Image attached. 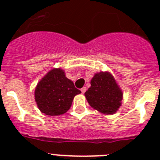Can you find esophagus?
Listing matches in <instances>:
<instances>
[{
	"mask_svg": "<svg viewBox=\"0 0 160 160\" xmlns=\"http://www.w3.org/2000/svg\"><path fill=\"white\" fill-rule=\"evenodd\" d=\"M86 90H87V89H86V87H83V88H81V90H81V92L84 94V93L86 91Z\"/></svg>",
	"mask_w": 160,
	"mask_h": 160,
	"instance_id": "obj_1",
	"label": "esophagus"
}]
</instances>
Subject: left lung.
<instances>
[{"instance_id":"obj_1","label":"left lung","mask_w":160,"mask_h":160,"mask_svg":"<svg viewBox=\"0 0 160 160\" xmlns=\"http://www.w3.org/2000/svg\"><path fill=\"white\" fill-rule=\"evenodd\" d=\"M85 96L94 109L102 114H114L121 106L123 92L112 74L100 71L94 75Z\"/></svg>"}]
</instances>
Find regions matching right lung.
<instances>
[{"instance_id": "right-lung-1", "label": "right lung", "mask_w": 160, "mask_h": 160, "mask_svg": "<svg viewBox=\"0 0 160 160\" xmlns=\"http://www.w3.org/2000/svg\"><path fill=\"white\" fill-rule=\"evenodd\" d=\"M81 91L72 80L65 76V70L54 68L45 75L35 89V100L41 113L57 116L70 109L76 95Z\"/></svg>"}]
</instances>
